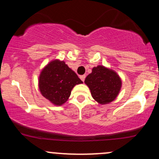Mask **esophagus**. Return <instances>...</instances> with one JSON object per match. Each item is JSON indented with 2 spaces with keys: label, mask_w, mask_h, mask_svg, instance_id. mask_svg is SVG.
Wrapping results in <instances>:
<instances>
[{
  "label": "esophagus",
  "mask_w": 159,
  "mask_h": 159,
  "mask_svg": "<svg viewBox=\"0 0 159 159\" xmlns=\"http://www.w3.org/2000/svg\"><path fill=\"white\" fill-rule=\"evenodd\" d=\"M85 78H86V75H81L80 76V78H81V80L82 81H84V80H85Z\"/></svg>",
  "instance_id": "34e87169"
}]
</instances>
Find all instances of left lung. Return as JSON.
I'll return each instance as SVG.
<instances>
[{
	"mask_svg": "<svg viewBox=\"0 0 159 159\" xmlns=\"http://www.w3.org/2000/svg\"><path fill=\"white\" fill-rule=\"evenodd\" d=\"M84 83L90 88L93 98L98 104L107 105L119 94L122 81L119 75L111 69L98 65L85 78Z\"/></svg>",
	"mask_w": 159,
	"mask_h": 159,
	"instance_id": "8db88e82",
	"label": "left lung"
}]
</instances>
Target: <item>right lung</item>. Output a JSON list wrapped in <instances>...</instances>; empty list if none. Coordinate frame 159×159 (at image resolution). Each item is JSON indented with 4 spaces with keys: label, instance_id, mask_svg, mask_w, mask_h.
Returning a JSON list of instances; mask_svg holds the SVG:
<instances>
[{
    "label": "right lung",
    "instance_id": "add662e5",
    "mask_svg": "<svg viewBox=\"0 0 159 159\" xmlns=\"http://www.w3.org/2000/svg\"><path fill=\"white\" fill-rule=\"evenodd\" d=\"M83 82L63 61L54 60L42 69L39 89L43 96L53 105H62L68 100L75 85Z\"/></svg>",
    "mask_w": 159,
    "mask_h": 159
}]
</instances>
